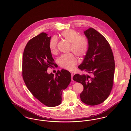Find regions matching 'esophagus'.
<instances>
[{
	"label": "esophagus",
	"instance_id": "esophagus-1",
	"mask_svg": "<svg viewBox=\"0 0 131 131\" xmlns=\"http://www.w3.org/2000/svg\"><path fill=\"white\" fill-rule=\"evenodd\" d=\"M73 76H74V74H73V73H71V78H72V81H73Z\"/></svg>",
	"mask_w": 131,
	"mask_h": 131
}]
</instances>
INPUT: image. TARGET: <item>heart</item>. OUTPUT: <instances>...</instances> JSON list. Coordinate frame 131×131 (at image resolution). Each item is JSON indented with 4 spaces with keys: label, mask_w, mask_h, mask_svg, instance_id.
<instances>
[{
    "label": "heart",
    "mask_w": 131,
    "mask_h": 131,
    "mask_svg": "<svg viewBox=\"0 0 131 131\" xmlns=\"http://www.w3.org/2000/svg\"><path fill=\"white\" fill-rule=\"evenodd\" d=\"M61 37L71 43L70 50L73 51L79 57L85 56L88 50L89 42L85 36H80L74 30L67 29L61 33ZM57 39L56 37L52 38L49 43V48L51 52L54 54L57 52ZM59 65L63 68L68 70L74 69L77 63V59L73 53L63 54L58 59Z\"/></svg>",
    "instance_id": "b5f03b06"
}]
</instances>
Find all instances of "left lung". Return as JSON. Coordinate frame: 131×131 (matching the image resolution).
I'll list each match as a JSON object with an SVG mask.
<instances>
[{"instance_id": "obj_1", "label": "left lung", "mask_w": 131, "mask_h": 131, "mask_svg": "<svg viewBox=\"0 0 131 131\" xmlns=\"http://www.w3.org/2000/svg\"><path fill=\"white\" fill-rule=\"evenodd\" d=\"M89 42L88 50L78 68L92 77L75 74L73 80L84 86L81 101L89 105L104 102L112 89L115 63L112 50L104 37L93 28L84 32Z\"/></svg>"}]
</instances>
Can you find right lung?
Segmentation results:
<instances>
[{"instance_id":"add662e5","label":"right lung","mask_w":131,"mask_h":131,"mask_svg":"<svg viewBox=\"0 0 131 131\" xmlns=\"http://www.w3.org/2000/svg\"><path fill=\"white\" fill-rule=\"evenodd\" d=\"M41 33L27 43L23 53L22 75L25 83L33 95L48 107L61 103L62 91L71 81V73L66 70L58 71L56 75L48 74V68L54 66L49 48L51 37Z\"/></svg>"}]
</instances>
